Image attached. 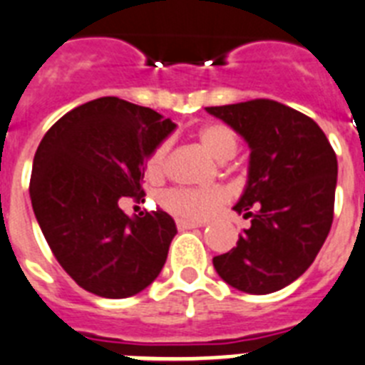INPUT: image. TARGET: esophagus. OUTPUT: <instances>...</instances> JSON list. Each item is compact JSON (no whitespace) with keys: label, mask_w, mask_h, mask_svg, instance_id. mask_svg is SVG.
<instances>
[{"label":"esophagus","mask_w":365,"mask_h":365,"mask_svg":"<svg viewBox=\"0 0 365 365\" xmlns=\"http://www.w3.org/2000/svg\"><path fill=\"white\" fill-rule=\"evenodd\" d=\"M201 222H192V220H177V227L179 231H185V230H194V227H201Z\"/></svg>","instance_id":"esophagus-1"}]
</instances>
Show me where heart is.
<instances>
[{"mask_svg": "<svg viewBox=\"0 0 365 365\" xmlns=\"http://www.w3.org/2000/svg\"><path fill=\"white\" fill-rule=\"evenodd\" d=\"M195 135L201 147L218 162L233 158L239 147L233 130L220 123L201 126ZM165 156H168V143H162L153 150V155L147 160V173L150 177H160L164 173ZM227 200L230 194L224 188H175L165 194L164 205L180 218L207 220Z\"/></svg>", "mask_w": 365, "mask_h": 365, "instance_id": "obj_1", "label": "heart"}]
</instances>
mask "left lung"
Wrapping results in <instances>:
<instances>
[{"mask_svg": "<svg viewBox=\"0 0 365 365\" xmlns=\"http://www.w3.org/2000/svg\"><path fill=\"white\" fill-rule=\"evenodd\" d=\"M250 147L248 180L233 207L252 227L212 259L225 284L269 294L300 278L324 244L334 218L338 158L308 115L276 101L205 108Z\"/></svg>", "mask_w": 365, "mask_h": 365, "instance_id": "left-lung-1", "label": "left lung"}]
</instances>
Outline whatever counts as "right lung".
<instances>
[{"instance_id":"add662e5","label":"right lung","mask_w":365,"mask_h":365,"mask_svg":"<svg viewBox=\"0 0 365 365\" xmlns=\"http://www.w3.org/2000/svg\"><path fill=\"white\" fill-rule=\"evenodd\" d=\"M175 126L150 108L102 96L63 115L35 153V218L65 272L96 297H134L164 267L173 218L128 216L119 203L145 195L147 160Z\"/></svg>"}]
</instances>
